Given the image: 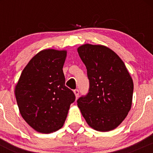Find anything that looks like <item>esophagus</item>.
Masks as SVG:
<instances>
[{"instance_id":"1","label":"esophagus","mask_w":153,"mask_h":153,"mask_svg":"<svg viewBox=\"0 0 153 153\" xmlns=\"http://www.w3.org/2000/svg\"><path fill=\"white\" fill-rule=\"evenodd\" d=\"M74 94H75V97H76V99H77L79 96V90H78V89H75V90L74 91Z\"/></svg>"}]
</instances>
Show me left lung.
Wrapping results in <instances>:
<instances>
[{
	"label": "left lung",
	"instance_id": "left-lung-1",
	"mask_svg": "<svg viewBox=\"0 0 153 153\" xmlns=\"http://www.w3.org/2000/svg\"><path fill=\"white\" fill-rule=\"evenodd\" d=\"M78 52L87 69L88 93L77 101L87 124L96 131L117 128L132 103L134 84L122 59L106 46L85 44Z\"/></svg>",
	"mask_w": 153,
	"mask_h": 153
}]
</instances>
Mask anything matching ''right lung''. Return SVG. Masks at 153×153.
Here are the masks:
<instances>
[{"label": "right lung", "instance_id": "add662e5", "mask_svg": "<svg viewBox=\"0 0 153 153\" xmlns=\"http://www.w3.org/2000/svg\"><path fill=\"white\" fill-rule=\"evenodd\" d=\"M66 50L38 52L23 70L15 96L23 119L31 128L50 134L62 127L75 96L65 85Z\"/></svg>", "mask_w": 153, "mask_h": 153}]
</instances>
